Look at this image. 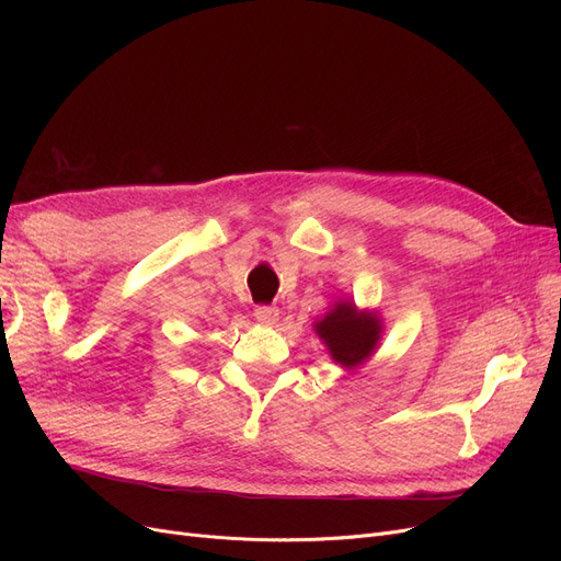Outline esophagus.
Masks as SVG:
<instances>
[{
	"label": "esophagus",
	"mask_w": 561,
	"mask_h": 561,
	"mask_svg": "<svg viewBox=\"0 0 561 561\" xmlns=\"http://www.w3.org/2000/svg\"><path fill=\"white\" fill-rule=\"evenodd\" d=\"M254 316L261 325H275V322L279 320V309L275 305H259L254 309Z\"/></svg>",
	"instance_id": "34e87169"
}]
</instances>
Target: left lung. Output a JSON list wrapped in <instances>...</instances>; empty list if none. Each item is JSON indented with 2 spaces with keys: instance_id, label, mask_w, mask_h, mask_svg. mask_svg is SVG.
I'll return each instance as SVG.
<instances>
[{
  "instance_id": "left-lung-1",
  "label": "left lung",
  "mask_w": 561,
  "mask_h": 561,
  "mask_svg": "<svg viewBox=\"0 0 561 561\" xmlns=\"http://www.w3.org/2000/svg\"><path fill=\"white\" fill-rule=\"evenodd\" d=\"M316 334L343 368L362 366L379 343L381 320L370 311H359L352 302H336L316 325Z\"/></svg>"
}]
</instances>
